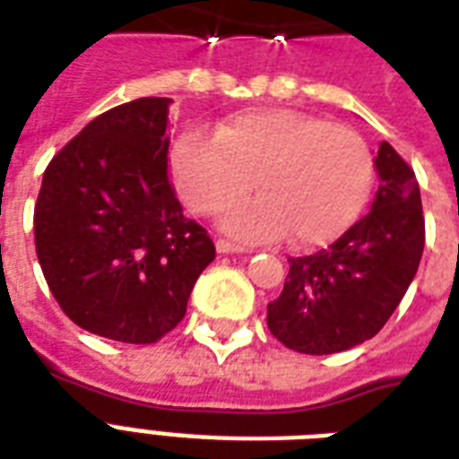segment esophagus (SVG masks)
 I'll list each match as a JSON object with an SVG mask.
<instances>
[{"mask_svg":"<svg viewBox=\"0 0 459 459\" xmlns=\"http://www.w3.org/2000/svg\"><path fill=\"white\" fill-rule=\"evenodd\" d=\"M218 254H244L247 248L239 247V244H234V241H227V239H218Z\"/></svg>","mask_w":459,"mask_h":459,"instance_id":"esophagus-1","label":"esophagus"}]
</instances>
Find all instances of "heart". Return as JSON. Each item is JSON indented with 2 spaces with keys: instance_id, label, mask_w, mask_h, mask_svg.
Returning a JSON list of instances; mask_svg holds the SVG:
<instances>
[{
  "instance_id": "obj_1",
  "label": "heart",
  "mask_w": 459,
  "mask_h": 459,
  "mask_svg": "<svg viewBox=\"0 0 459 459\" xmlns=\"http://www.w3.org/2000/svg\"><path fill=\"white\" fill-rule=\"evenodd\" d=\"M181 198L198 215H225V230L247 241L290 234L297 247L335 239L364 208L374 160L357 131L294 109H251L218 126L189 131L172 151Z\"/></svg>"
}]
</instances>
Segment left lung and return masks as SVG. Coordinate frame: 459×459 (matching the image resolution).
I'll list each match as a JSON object with an SVG mask.
<instances>
[{
    "label": "left lung",
    "instance_id": "8db88e82",
    "mask_svg": "<svg viewBox=\"0 0 459 459\" xmlns=\"http://www.w3.org/2000/svg\"><path fill=\"white\" fill-rule=\"evenodd\" d=\"M381 186L371 211L311 255L290 258L285 287L268 304L273 337L301 354H335L388 323L424 251L419 184L388 141L376 158Z\"/></svg>",
    "mask_w": 459,
    "mask_h": 459
}]
</instances>
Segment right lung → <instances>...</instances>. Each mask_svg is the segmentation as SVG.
<instances>
[{"instance_id":"right-lung-1","label":"right lung","mask_w":459,"mask_h":459,"mask_svg":"<svg viewBox=\"0 0 459 459\" xmlns=\"http://www.w3.org/2000/svg\"><path fill=\"white\" fill-rule=\"evenodd\" d=\"M169 98L95 117L42 174L35 251L49 292L93 335L151 344L177 328L215 244L167 174Z\"/></svg>"}]
</instances>
